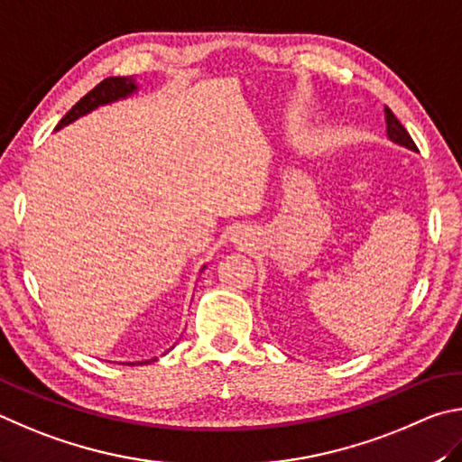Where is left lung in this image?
I'll use <instances>...</instances> for the list:
<instances>
[{"label": "left lung", "instance_id": "1", "mask_svg": "<svg viewBox=\"0 0 462 462\" xmlns=\"http://www.w3.org/2000/svg\"><path fill=\"white\" fill-rule=\"evenodd\" d=\"M385 124H387V135H390V140H393L400 145H406L410 150H416L414 140H411L410 134L406 132V127L400 124L398 117L393 116V111L387 107V105H385Z\"/></svg>", "mask_w": 462, "mask_h": 462}]
</instances>
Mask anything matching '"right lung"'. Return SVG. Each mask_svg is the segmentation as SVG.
Returning a JSON list of instances; mask_svg holds the SVG:
<instances>
[{
    "label": "right lung",
    "mask_w": 462,
    "mask_h": 462,
    "mask_svg": "<svg viewBox=\"0 0 462 462\" xmlns=\"http://www.w3.org/2000/svg\"><path fill=\"white\" fill-rule=\"evenodd\" d=\"M135 88L137 87H135L134 77H109V79L101 80V83L93 87L91 91L83 97V99L72 105V109L60 119V124L56 125V129H60L62 125H69L70 121L79 119L80 116H85V113L93 111L95 107H99V105L124 99V97H127L129 93H134Z\"/></svg>",
    "instance_id": "add662e5"
}]
</instances>
